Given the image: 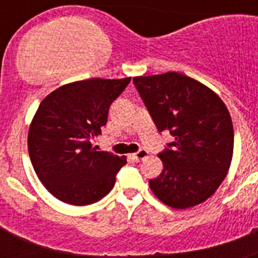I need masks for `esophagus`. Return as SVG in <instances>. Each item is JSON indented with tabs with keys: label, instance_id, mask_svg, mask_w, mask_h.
I'll return each mask as SVG.
<instances>
[{
	"label": "esophagus",
	"instance_id": "esophagus-1",
	"mask_svg": "<svg viewBox=\"0 0 258 258\" xmlns=\"http://www.w3.org/2000/svg\"><path fill=\"white\" fill-rule=\"evenodd\" d=\"M147 155H149V152L146 151V150H140L138 152H136V154L132 155V156H133V159L136 161H141V160H143V159H146V157H147Z\"/></svg>",
	"mask_w": 258,
	"mask_h": 258
}]
</instances>
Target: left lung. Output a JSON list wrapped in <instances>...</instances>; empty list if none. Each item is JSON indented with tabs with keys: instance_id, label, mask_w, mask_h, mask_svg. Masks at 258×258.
Here are the masks:
<instances>
[{
	"instance_id": "1",
	"label": "left lung",
	"mask_w": 258,
	"mask_h": 258,
	"mask_svg": "<svg viewBox=\"0 0 258 258\" xmlns=\"http://www.w3.org/2000/svg\"><path fill=\"white\" fill-rule=\"evenodd\" d=\"M133 83L157 131L174 137L157 155L164 168L150 179V188L175 209L206 202L231 164L234 129L227 107L208 86L178 72L138 76Z\"/></svg>"
}]
</instances>
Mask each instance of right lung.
<instances>
[{
  "label": "right lung",
  "instance_id": "right-lung-1",
  "mask_svg": "<svg viewBox=\"0 0 258 258\" xmlns=\"http://www.w3.org/2000/svg\"><path fill=\"white\" fill-rule=\"evenodd\" d=\"M131 77L90 79L63 85L44 98L28 132V151L41 183L60 202L88 206L112 190L126 157L92 146L107 124L109 106Z\"/></svg>",
  "mask_w": 258,
  "mask_h": 258
}]
</instances>
